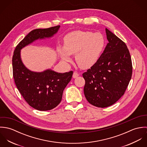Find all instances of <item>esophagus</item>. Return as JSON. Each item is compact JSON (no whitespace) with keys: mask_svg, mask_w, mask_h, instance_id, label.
<instances>
[{"mask_svg":"<svg viewBox=\"0 0 147 147\" xmlns=\"http://www.w3.org/2000/svg\"><path fill=\"white\" fill-rule=\"evenodd\" d=\"M79 76V74L78 72H74V74H73L72 77H73V78H78Z\"/></svg>","mask_w":147,"mask_h":147,"instance_id":"esophagus-1","label":"esophagus"}]
</instances>
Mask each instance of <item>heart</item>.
<instances>
[{
    "label": "heart",
    "instance_id": "obj_1",
    "mask_svg": "<svg viewBox=\"0 0 147 147\" xmlns=\"http://www.w3.org/2000/svg\"><path fill=\"white\" fill-rule=\"evenodd\" d=\"M105 46V39L100 33L76 30L67 34L64 38V47L58 46L57 51L65 63L75 55V61L82 69H88L98 61Z\"/></svg>",
    "mask_w": 147,
    "mask_h": 147
}]
</instances>
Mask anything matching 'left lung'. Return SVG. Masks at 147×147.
<instances>
[{"instance_id":"1","label":"left lung","mask_w":147,"mask_h":147,"mask_svg":"<svg viewBox=\"0 0 147 147\" xmlns=\"http://www.w3.org/2000/svg\"><path fill=\"white\" fill-rule=\"evenodd\" d=\"M108 43L98 61L83 74L85 97L92 105L106 107L125 93L131 79L132 65L126 43L105 29Z\"/></svg>"}]
</instances>
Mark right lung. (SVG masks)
Returning <instances> with one entry per match:
<instances>
[{"label": "right lung", "instance_id": "add662e5", "mask_svg": "<svg viewBox=\"0 0 147 147\" xmlns=\"http://www.w3.org/2000/svg\"><path fill=\"white\" fill-rule=\"evenodd\" d=\"M59 28L58 25L32 30L17 45L12 57L13 76L18 90L29 105L40 111L51 110L60 104L63 90L71 81L73 71L63 74L50 69L41 72L31 71L22 63L20 51L36 40L53 37Z\"/></svg>", "mask_w": 147, "mask_h": 147}]
</instances>
